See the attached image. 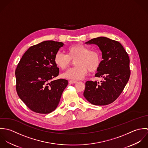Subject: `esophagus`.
Returning <instances> with one entry per match:
<instances>
[{
	"label": "esophagus",
	"mask_w": 148,
	"mask_h": 148,
	"mask_svg": "<svg viewBox=\"0 0 148 148\" xmlns=\"http://www.w3.org/2000/svg\"><path fill=\"white\" fill-rule=\"evenodd\" d=\"M77 82V81H74V80H70V81H69V84H75V83H76Z\"/></svg>",
	"instance_id": "obj_1"
}]
</instances>
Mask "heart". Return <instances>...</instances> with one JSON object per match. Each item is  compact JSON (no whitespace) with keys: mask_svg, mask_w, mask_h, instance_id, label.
I'll use <instances>...</instances> for the list:
<instances>
[{"mask_svg":"<svg viewBox=\"0 0 148 148\" xmlns=\"http://www.w3.org/2000/svg\"><path fill=\"white\" fill-rule=\"evenodd\" d=\"M75 67L69 69L62 74L64 78L77 80L85 77L90 72L95 71L99 67L102 57L100 52L82 44H75L69 46L67 49V54L58 51L54 56L56 65L61 70H65L71 63V59H75Z\"/></svg>","mask_w":148,"mask_h":148,"instance_id":"b5f03b06","label":"heart"}]
</instances>
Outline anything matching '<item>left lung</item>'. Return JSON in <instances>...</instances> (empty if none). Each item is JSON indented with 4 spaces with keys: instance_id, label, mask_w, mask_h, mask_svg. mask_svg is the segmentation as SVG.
<instances>
[{
    "instance_id": "left-lung-1",
    "label": "left lung",
    "mask_w": 148,
    "mask_h": 148,
    "mask_svg": "<svg viewBox=\"0 0 148 148\" xmlns=\"http://www.w3.org/2000/svg\"><path fill=\"white\" fill-rule=\"evenodd\" d=\"M86 43L97 45L102 52L103 60L95 76L103 80L87 81L84 96L92 105H109L119 96L129 79L128 54L119 42L106 37L94 38Z\"/></svg>"
}]
</instances>
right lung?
<instances>
[{
  "instance_id": "right-lung-1",
  "label": "right lung",
  "mask_w": 148,
  "mask_h": 148,
  "mask_svg": "<svg viewBox=\"0 0 148 148\" xmlns=\"http://www.w3.org/2000/svg\"><path fill=\"white\" fill-rule=\"evenodd\" d=\"M63 43L46 40L32 46L25 52L15 70L19 97L32 111L48 114L59 104L68 81H53L59 74L54 58Z\"/></svg>"
}]
</instances>
